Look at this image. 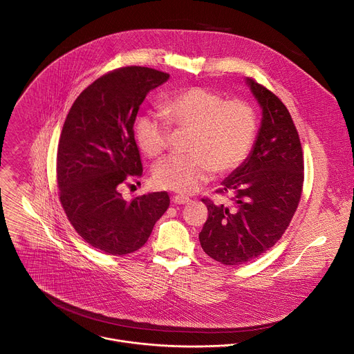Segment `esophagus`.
I'll return each instance as SVG.
<instances>
[{
  "label": "esophagus",
  "mask_w": 354,
  "mask_h": 354,
  "mask_svg": "<svg viewBox=\"0 0 354 354\" xmlns=\"http://www.w3.org/2000/svg\"><path fill=\"white\" fill-rule=\"evenodd\" d=\"M172 201L175 205H186V203H189L190 198L186 196H182V194H176L172 197Z\"/></svg>",
  "instance_id": "obj_1"
}]
</instances>
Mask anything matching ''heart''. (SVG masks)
<instances>
[{"label":"heart","mask_w":354,"mask_h":354,"mask_svg":"<svg viewBox=\"0 0 354 354\" xmlns=\"http://www.w3.org/2000/svg\"><path fill=\"white\" fill-rule=\"evenodd\" d=\"M168 122L192 130L190 154L171 156L153 171L154 183L178 193H193L214 171L227 174L248 157L257 136V115L242 99H228L203 86L186 88L168 97L161 108ZM136 141L149 158L160 157L169 142V125L162 116L145 112L134 122Z\"/></svg>","instance_id":"1"}]
</instances>
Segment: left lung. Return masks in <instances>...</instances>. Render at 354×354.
I'll return each instance as SVG.
<instances>
[{
  "label": "left lung",
  "mask_w": 354,
  "mask_h": 354,
  "mask_svg": "<svg viewBox=\"0 0 354 354\" xmlns=\"http://www.w3.org/2000/svg\"><path fill=\"white\" fill-rule=\"evenodd\" d=\"M262 108V123L248 158L221 182L217 193H230L234 206H207L209 218L200 245L214 261L238 266L269 250L284 234L298 207L304 158L290 112L266 86L248 78Z\"/></svg>",
  "instance_id": "obj_1"
}]
</instances>
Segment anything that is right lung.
<instances>
[{
    "mask_svg": "<svg viewBox=\"0 0 354 354\" xmlns=\"http://www.w3.org/2000/svg\"><path fill=\"white\" fill-rule=\"evenodd\" d=\"M169 74L122 67L95 80L73 104L57 148L64 213L84 241L108 255H127L149 238L169 207L167 192L126 201L122 183L142 176L134 122L147 93Z\"/></svg>",
    "mask_w": 354,
    "mask_h": 354,
    "instance_id": "1",
    "label": "right lung"
}]
</instances>
